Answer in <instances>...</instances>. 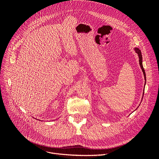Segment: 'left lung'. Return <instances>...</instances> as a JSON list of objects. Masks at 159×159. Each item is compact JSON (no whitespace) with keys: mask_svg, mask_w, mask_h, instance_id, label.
I'll list each match as a JSON object with an SVG mask.
<instances>
[{"mask_svg":"<svg viewBox=\"0 0 159 159\" xmlns=\"http://www.w3.org/2000/svg\"><path fill=\"white\" fill-rule=\"evenodd\" d=\"M134 50H135L136 53H137V54L139 56V64H140V66L141 68V70L143 72V74H144V77H145V80L146 81V74H145V70L143 68V57H142V54H141V50H139L137 48H134ZM143 95H144V92H143Z\"/></svg>","mask_w":159,"mask_h":159,"instance_id":"8db88e82","label":"left lung"}]
</instances>
